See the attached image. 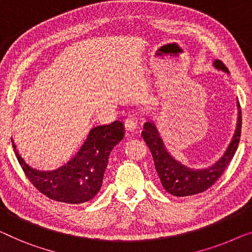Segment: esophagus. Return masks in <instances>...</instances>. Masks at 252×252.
I'll use <instances>...</instances> for the list:
<instances>
[{
	"label": "esophagus",
	"mask_w": 252,
	"mask_h": 252,
	"mask_svg": "<svg viewBox=\"0 0 252 252\" xmlns=\"http://www.w3.org/2000/svg\"><path fill=\"white\" fill-rule=\"evenodd\" d=\"M125 127H126L127 130H130V132H133V130L137 128V122L133 117H128L125 120Z\"/></svg>",
	"instance_id": "1"
}]
</instances>
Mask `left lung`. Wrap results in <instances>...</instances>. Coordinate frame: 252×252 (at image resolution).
I'll return each instance as SVG.
<instances>
[{
	"instance_id": "1",
	"label": "left lung",
	"mask_w": 252,
	"mask_h": 252,
	"mask_svg": "<svg viewBox=\"0 0 252 252\" xmlns=\"http://www.w3.org/2000/svg\"><path fill=\"white\" fill-rule=\"evenodd\" d=\"M213 64L217 70L224 71L226 74L229 72L220 60H215ZM241 109L238 101V123L232 140L220 159L206 168H192L175 159L167 150L159 130L157 129V126L152 120L144 124L142 136L150 149L156 170L163 189L175 196H189L198 194L213 187L215 182L223 175L238 149L240 136H241Z\"/></svg>"
}]
</instances>
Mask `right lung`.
I'll return each mask as SVG.
<instances>
[{
	"instance_id": "right-lung-1",
	"label": "right lung",
	"mask_w": 252,
	"mask_h": 252,
	"mask_svg": "<svg viewBox=\"0 0 252 252\" xmlns=\"http://www.w3.org/2000/svg\"><path fill=\"white\" fill-rule=\"evenodd\" d=\"M124 135L125 127L119 120L93 127L79 151L54 170H39L28 165L11 141L21 168L39 192L56 201L79 205L90 201L100 191L109 156Z\"/></svg>"
}]
</instances>
